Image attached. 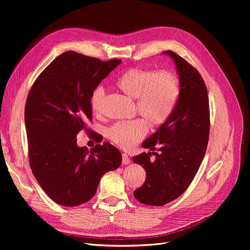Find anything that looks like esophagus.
Masks as SVG:
<instances>
[{
	"instance_id": "1",
	"label": "esophagus",
	"mask_w": 250,
	"mask_h": 250,
	"mask_svg": "<svg viewBox=\"0 0 250 250\" xmlns=\"http://www.w3.org/2000/svg\"><path fill=\"white\" fill-rule=\"evenodd\" d=\"M129 163H130V160H129L128 155L125 153H123V165H127Z\"/></svg>"
}]
</instances>
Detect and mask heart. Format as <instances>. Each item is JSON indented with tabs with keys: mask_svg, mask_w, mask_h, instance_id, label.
<instances>
[{
	"mask_svg": "<svg viewBox=\"0 0 250 250\" xmlns=\"http://www.w3.org/2000/svg\"><path fill=\"white\" fill-rule=\"evenodd\" d=\"M128 97L136 99L137 111L151 126L163 125L171 115L179 96V83L174 74L133 68L125 72L115 83ZM104 89L97 87L91 95V108L102 111ZM147 124L143 120L117 123L107 130V137L124 149L133 147L147 134Z\"/></svg>",
	"mask_w": 250,
	"mask_h": 250,
	"instance_id": "obj_1",
	"label": "heart"
}]
</instances>
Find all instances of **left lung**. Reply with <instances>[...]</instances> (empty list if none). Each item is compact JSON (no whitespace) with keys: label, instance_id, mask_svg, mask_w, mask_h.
Wrapping results in <instances>:
<instances>
[{"label":"left lung","instance_id":"8db88e82","mask_svg":"<svg viewBox=\"0 0 250 250\" xmlns=\"http://www.w3.org/2000/svg\"><path fill=\"white\" fill-rule=\"evenodd\" d=\"M163 55L175 63L179 96L168 120L142 144L153 152L133 157L146 171V180L134 196L155 207L174 201L189 187L204 159L209 133L208 92L202 76L175 52L167 50ZM151 153L155 156L153 161Z\"/></svg>","mask_w":250,"mask_h":250}]
</instances>
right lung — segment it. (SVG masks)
Returning a JSON list of instances; mask_svg holds the SVG:
<instances>
[{
    "mask_svg": "<svg viewBox=\"0 0 250 250\" xmlns=\"http://www.w3.org/2000/svg\"><path fill=\"white\" fill-rule=\"evenodd\" d=\"M121 62L65 51L29 92L24 121L30 167L45 193L61 206L91 200L101 177L122 164L120 150L107 142L91 150L77 145V135L88 132L92 120V93Z\"/></svg>",
    "mask_w": 250,
    "mask_h": 250,
    "instance_id": "add662e5",
    "label": "right lung"
}]
</instances>
